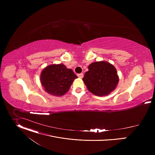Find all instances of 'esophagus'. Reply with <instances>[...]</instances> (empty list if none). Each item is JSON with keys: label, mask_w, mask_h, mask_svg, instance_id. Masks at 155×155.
Returning a JSON list of instances; mask_svg holds the SVG:
<instances>
[{"label": "esophagus", "mask_w": 155, "mask_h": 155, "mask_svg": "<svg viewBox=\"0 0 155 155\" xmlns=\"http://www.w3.org/2000/svg\"><path fill=\"white\" fill-rule=\"evenodd\" d=\"M77 76L80 78H82L83 77V74H79L77 75Z\"/></svg>", "instance_id": "esophagus-1"}]
</instances>
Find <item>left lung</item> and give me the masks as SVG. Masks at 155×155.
<instances>
[{"mask_svg":"<svg viewBox=\"0 0 155 155\" xmlns=\"http://www.w3.org/2000/svg\"><path fill=\"white\" fill-rule=\"evenodd\" d=\"M83 80L88 91L95 96H107L115 90L119 77L114 65L107 61H96L88 66Z\"/></svg>","mask_w":155,"mask_h":155,"instance_id":"1","label":"left lung"}]
</instances>
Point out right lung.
I'll use <instances>...</instances> for the list:
<instances>
[{
    "instance_id": "obj_1",
    "label": "right lung",
    "mask_w": 155,
    "mask_h": 155,
    "mask_svg": "<svg viewBox=\"0 0 155 155\" xmlns=\"http://www.w3.org/2000/svg\"><path fill=\"white\" fill-rule=\"evenodd\" d=\"M77 76L62 64H51L44 68L40 81L45 91L53 96H62L68 93Z\"/></svg>"
}]
</instances>
